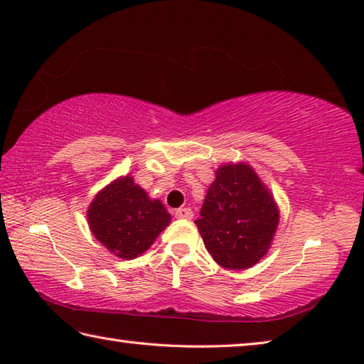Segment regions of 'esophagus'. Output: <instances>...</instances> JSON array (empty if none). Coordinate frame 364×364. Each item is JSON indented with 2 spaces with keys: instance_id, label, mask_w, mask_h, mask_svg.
I'll use <instances>...</instances> for the list:
<instances>
[{
  "instance_id": "obj_1",
  "label": "esophagus",
  "mask_w": 364,
  "mask_h": 364,
  "mask_svg": "<svg viewBox=\"0 0 364 364\" xmlns=\"http://www.w3.org/2000/svg\"><path fill=\"white\" fill-rule=\"evenodd\" d=\"M175 217L178 220H193L194 213L189 207H183V208H178V210L175 212Z\"/></svg>"
}]
</instances>
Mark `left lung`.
<instances>
[{"label":"left lung","mask_w":364,"mask_h":364,"mask_svg":"<svg viewBox=\"0 0 364 364\" xmlns=\"http://www.w3.org/2000/svg\"><path fill=\"white\" fill-rule=\"evenodd\" d=\"M278 225V204L254 167L220 165L196 220L213 260L226 269L254 267L268 254Z\"/></svg>","instance_id":"1"}]
</instances>
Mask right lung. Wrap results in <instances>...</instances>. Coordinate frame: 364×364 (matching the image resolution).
I'll return each mask as SVG.
<instances>
[{"label":"right lung","mask_w":364,"mask_h":364,"mask_svg":"<svg viewBox=\"0 0 364 364\" xmlns=\"http://www.w3.org/2000/svg\"><path fill=\"white\" fill-rule=\"evenodd\" d=\"M86 217L93 236L123 260L144 254L171 221L162 202L151 199L132 175L117 178L102 188Z\"/></svg>","instance_id":"obj_1"}]
</instances>
